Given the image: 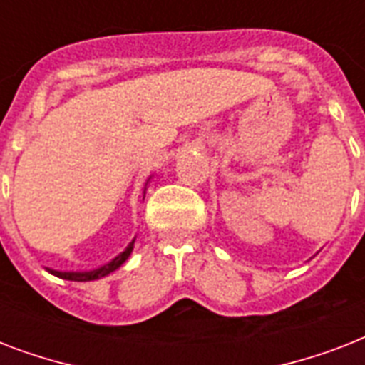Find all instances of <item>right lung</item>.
<instances>
[{
    "instance_id": "add662e5",
    "label": "right lung",
    "mask_w": 365,
    "mask_h": 365,
    "mask_svg": "<svg viewBox=\"0 0 365 365\" xmlns=\"http://www.w3.org/2000/svg\"><path fill=\"white\" fill-rule=\"evenodd\" d=\"M132 248H134V240H132V242L126 246L125 252H121V254L117 255L115 259H111L110 263H106V265L98 267V269H93V271L64 272V271H53V269H47V271L51 272V274H54V277L64 278V280H73V282H88V280H98V278L106 277V274H110V272H113L115 269H119V267H121L123 263L128 259V255L132 254Z\"/></svg>"
}]
</instances>
